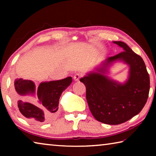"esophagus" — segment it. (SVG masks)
I'll list each match as a JSON object with an SVG mask.
<instances>
[{"label": "esophagus", "mask_w": 156, "mask_h": 156, "mask_svg": "<svg viewBox=\"0 0 156 156\" xmlns=\"http://www.w3.org/2000/svg\"><path fill=\"white\" fill-rule=\"evenodd\" d=\"M82 75L81 73H76V74L73 76V80H74L75 81H78L79 80H80V78L82 77Z\"/></svg>", "instance_id": "34e87169"}]
</instances>
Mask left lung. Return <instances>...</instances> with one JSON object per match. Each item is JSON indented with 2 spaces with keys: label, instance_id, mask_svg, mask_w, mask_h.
<instances>
[{
  "label": "left lung",
  "instance_id": "8db88e82",
  "mask_svg": "<svg viewBox=\"0 0 156 156\" xmlns=\"http://www.w3.org/2000/svg\"><path fill=\"white\" fill-rule=\"evenodd\" d=\"M124 51L109 57L97 72L80 79L86 87V98L92 115L100 122L119 125L141 112L146 104L150 89L149 76L144 60L126 43L113 41ZM117 59L129 65V79L120 84L104 74L106 67Z\"/></svg>",
  "mask_w": 156,
  "mask_h": 156
}]
</instances>
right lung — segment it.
<instances>
[{"label": "right lung", "instance_id": "obj_1", "mask_svg": "<svg viewBox=\"0 0 156 156\" xmlns=\"http://www.w3.org/2000/svg\"><path fill=\"white\" fill-rule=\"evenodd\" d=\"M72 82V78L67 77L59 80L41 83L37 89V96L40 105L19 100L17 105L20 114L35 123H42L51 120L58 109L60 96ZM35 88V84L31 80L17 78L14 81V90L16 95L34 94Z\"/></svg>", "mask_w": 156, "mask_h": 156}]
</instances>
